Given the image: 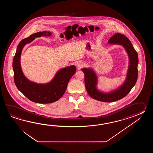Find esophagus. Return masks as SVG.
<instances>
[{
	"label": "esophagus",
	"mask_w": 153,
	"mask_h": 153,
	"mask_svg": "<svg viewBox=\"0 0 153 153\" xmlns=\"http://www.w3.org/2000/svg\"><path fill=\"white\" fill-rule=\"evenodd\" d=\"M84 63H82V62H81V61H79V62H77V63H76V67H77L79 69L81 68L84 66Z\"/></svg>",
	"instance_id": "obj_1"
}]
</instances>
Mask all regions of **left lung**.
I'll return each mask as SVG.
<instances>
[{"mask_svg": "<svg viewBox=\"0 0 153 153\" xmlns=\"http://www.w3.org/2000/svg\"><path fill=\"white\" fill-rule=\"evenodd\" d=\"M111 45H122L127 52L129 59L126 79L123 84L115 90L105 92L97 88L98 78L96 72L91 68H84L81 71L85 75V85L88 94L97 101L113 102L124 98L136 84L138 78V57L136 51L127 37L120 33H116L108 40Z\"/></svg>", "mask_w": 153, "mask_h": 153, "instance_id": "8db88e82", "label": "left lung"}]
</instances>
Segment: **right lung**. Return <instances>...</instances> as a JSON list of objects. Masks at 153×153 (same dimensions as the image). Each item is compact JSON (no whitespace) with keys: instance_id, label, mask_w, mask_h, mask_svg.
I'll return each mask as SVG.
<instances>
[{"instance_id":"1","label":"right lung","mask_w":153,"mask_h":153,"mask_svg":"<svg viewBox=\"0 0 153 153\" xmlns=\"http://www.w3.org/2000/svg\"><path fill=\"white\" fill-rule=\"evenodd\" d=\"M50 32H39L33 34L20 42L13 62L14 81L17 88L26 97L32 102L45 104L58 101L65 92L70 79L76 72L75 65L60 69L51 81L39 84L30 81L24 75L21 66V55L24 46L32 42L36 38L51 36Z\"/></svg>"}]
</instances>
